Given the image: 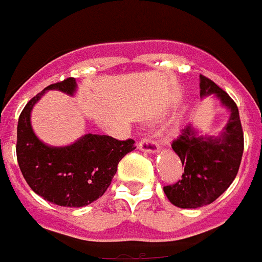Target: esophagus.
Returning a JSON list of instances; mask_svg holds the SVG:
<instances>
[{"label": "esophagus", "instance_id": "34e87169", "mask_svg": "<svg viewBox=\"0 0 262 262\" xmlns=\"http://www.w3.org/2000/svg\"><path fill=\"white\" fill-rule=\"evenodd\" d=\"M138 147H139L141 151L148 152V154H156V152L160 151V144L157 143L154 139H151V138H144V139H142L139 142V144H138Z\"/></svg>", "mask_w": 262, "mask_h": 262}]
</instances>
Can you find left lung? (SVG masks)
<instances>
[{
	"label": "left lung",
	"mask_w": 262,
	"mask_h": 262,
	"mask_svg": "<svg viewBox=\"0 0 262 262\" xmlns=\"http://www.w3.org/2000/svg\"><path fill=\"white\" fill-rule=\"evenodd\" d=\"M212 96L229 111V120L217 135H207L188 123L173 151L183 162L184 174L164 187L167 200L180 208H199L215 202L235 179L244 152V133L237 104L211 79L200 75V98Z\"/></svg>",
	"instance_id": "1"
}]
</instances>
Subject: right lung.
I'll list each match as a JSON object with an SVG mask.
<instances>
[{"mask_svg": "<svg viewBox=\"0 0 262 262\" xmlns=\"http://www.w3.org/2000/svg\"><path fill=\"white\" fill-rule=\"evenodd\" d=\"M75 78L52 83L24 106L17 124V162L31 189L47 202L62 207H85L101 198L110 187L118 164L135 142L108 135L85 134L68 146L40 141L31 123L33 106L48 91L77 93Z\"/></svg>", "mask_w": 262, "mask_h": 262, "instance_id": "1", "label": "right lung"}]
</instances>
